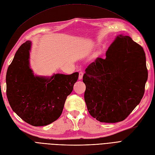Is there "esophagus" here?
<instances>
[{"instance_id": "34e87169", "label": "esophagus", "mask_w": 155, "mask_h": 155, "mask_svg": "<svg viewBox=\"0 0 155 155\" xmlns=\"http://www.w3.org/2000/svg\"><path fill=\"white\" fill-rule=\"evenodd\" d=\"M83 76V72H79V79H82Z\"/></svg>"}]
</instances>
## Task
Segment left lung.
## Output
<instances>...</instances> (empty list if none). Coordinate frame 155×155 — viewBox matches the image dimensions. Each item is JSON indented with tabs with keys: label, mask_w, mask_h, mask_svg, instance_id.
I'll return each instance as SVG.
<instances>
[{
	"label": "left lung",
	"mask_w": 155,
	"mask_h": 155,
	"mask_svg": "<svg viewBox=\"0 0 155 155\" xmlns=\"http://www.w3.org/2000/svg\"><path fill=\"white\" fill-rule=\"evenodd\" d=\"M86 68L84 101L90 115L104 123L125 120L140 103L147 69L143 48L129 36H117L106 53Z\"/></svg>",
	"instance_id": "obj_1"
}]
</instances>
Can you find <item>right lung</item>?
I'll return each instance as SVG.
<instances>
[{"instance_id":"obj_1","label":"right lung","mask_w":155,"mask_h":155,"mask_svg":"<svg viewBox=\"0 0 155 155\" xmlns=\"http://www.w3.org/2000/svg\"><path fill=\"white\" fill-rule=\"evenodd\" d=\"M31 42L17 50L6 75V95L14 112L28 124L46 126L56 121L79 77L57 74L50 78L34 76L29 67Z\"/></svg>"}]
</instances>
